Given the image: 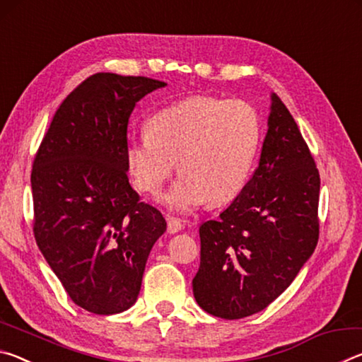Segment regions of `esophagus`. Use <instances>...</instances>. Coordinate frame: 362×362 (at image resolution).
Segmentation results:
<instances>
[{
    "label": "esophagus",
    "instance_id": "esophagus-1",
    "mask_svg": "<svg viewBox=\"0 0 362 362\" xmlns=\"http://www.w3.org/2000/svg\"><path fill=\"white\" fill-rule=\"evenodd\" d=\"M182 230V222L175 217H168V231L169 233H177Z\"/></svg>",
    "mask_w": 362,
    "mask_h": 362
}]
</instances>
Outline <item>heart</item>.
I'll list each match as a JSON object with an SVG mask.
<instances>
[{"instance_id": "obj_1", "label": "heart", "mask_w": 362, "mask_h": 362, "mask_svg": "<svg viewBox=\"0 0 362 362\" xmlns=\"http://www.w3.org/2000/svg\"><path fill=\"white\" fill-rule=\"evenodd\" d=\"M146 132L124 148L132 183L155 194L179 161L182 174L161 203L188 214L209 199L223 204L240 194L260 148L262 122L249 102L199 95L159 110Z\"/></svg>"}]
</instances>
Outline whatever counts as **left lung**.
<instances>
[{
    "label": "left lung",
    "instance_id": "1",
    "mask_svg": "<svg viewBox=\"0 0 362 362\" xmlns=\"http://www.w3.org/2000/svg\"><path fill=\"white\" fill-rule=\"evenodd\" d=\"M320 173L297 122L272 94L260 161L217 220L199 226L201 263L193 293L223 320L255 315L298 274L320 236Z\"/></svg>",
    "mask_w": 362,
    "mask_h": 362
}]
</instances>
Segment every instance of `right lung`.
<instances>
[{
    "mask_svg": "<svg viewBox=\"0 0 362 362\" xmlns=\"http://www.w3.org/2000/svg\"><path fill=\"white\" fill-rule=\"evenodd\" d=\"M166 83L97 73L62 102L32 170L33 233L70 298L95 315L136 303L150 250L166 231L127 179V122Z\"/></svg>",
    "mask_w": 362,
    "mask_h": 362,
    "instance_id": "obj_1",
    "label": "right lung"
}]
</instances>
